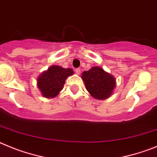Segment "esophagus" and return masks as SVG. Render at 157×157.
<instances>
[{"label":"esophagus","instance_id":"1","mask_svg":"<svg viewBox=\"0 0 157 157\" xmlns=\"http://www.w3.org/2000/svg\"><path fill=\"white\" fill-rule=\"evenodd\" d=\"M75 72L76 73H77V75H80V69H76L75 70Z\"/></svg>","mask_w":157,"mask_h":157}]
</instances>
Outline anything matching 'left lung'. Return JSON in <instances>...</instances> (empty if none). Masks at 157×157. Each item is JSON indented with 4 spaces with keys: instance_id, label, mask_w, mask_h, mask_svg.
Segmentation results:
<instances>
[{
    "instance_id": "8db88e82",
    "label": "left lung",
    "mask_w": 157,
    "mask_h": 157,
    "mask_svg": "<svg viewBox=\"0 0 157 157\" xmlns=\"http://www.w3.org/2000/svg\"><path fill=\"white\" fill-rule=\"evenodd\" d=\"M81 78L89 94L98 100L109 98L117 85L115 77L100 66H93L87 71H84Z\"/></svg>"
}]
</instances>
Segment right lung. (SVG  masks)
Instances as JSON below:
<instances>
[{
  "label": "right lung",
  "mask_w": 157,
  "mask_h": 157,
  "mask_svg": "<svg viewBox=\"0 0 157 157\" xmlns=\"http://www.w3.org/2000/svg\"><path fill=\"white\" fill-rule=\"evenodd\" d=\"M73 74L72 69L52 66L37 77L36 86L44 98H55L63 90L66 78Z\"/></svg>",
  "instance_id": "add662e5"
}]
</instances>
